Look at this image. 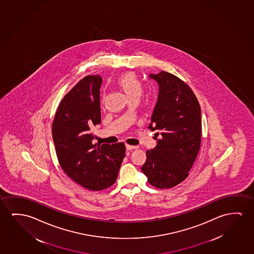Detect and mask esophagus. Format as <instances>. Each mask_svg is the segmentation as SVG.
Masks as SVG:
<instances>
[{"label":"esophagus","instance_id":"1","mask_svg":"<svg viewBox=\"0 0 254 254\" xmlns=\"http://www.w3.org/2000/svg\"><path fill=\"white\" fill-rule=\"evenodd\" d=\"M138 146H132V145H127V150H132V149H138Z\"/></svg>","mask_w":254,"mask_h":254}]
</instances>
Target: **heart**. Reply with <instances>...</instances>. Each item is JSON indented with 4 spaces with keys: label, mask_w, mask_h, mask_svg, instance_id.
<instances>
[{
    "label": "heart",
    "mask_w": 254,
    "mask_h": 254,
    "mask_svg": "<svg viewBox=\"0 0 254 254\" xmlns=\"http://www.w3.org/2000/svg\"><path fill=\"white\" fill-rule=\"evenodd\" d=\"M117 83L124 90L129 99L132 98L139 99V97L143 93L142 82L133 72L123 74L118 78Z\"/></svg>",
    "instance_id": "heart-1"
}]
</instances>
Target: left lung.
I'll list each match as a JSON object with an SVG mask.
<instances>
[{
	"label": "left lung",
	"instance_id": "1",
	"mask_svg": "<svg viewBox=\"0 0 254 254\" xmlns=\"http://www.w3.org/2000/svg\"><path fill=\"white\" fill-rule=\"evenodd\" d=\"M149 77L158 82L160 91L148 128L158 130L161 138L147 151L141 171L152 186L169 189L187 178L198 155L201 108L190 87L176 75L162 70Z\"/></svg>",
	"mask_w": 254,
	"mask_h": 254
}]
</instances>
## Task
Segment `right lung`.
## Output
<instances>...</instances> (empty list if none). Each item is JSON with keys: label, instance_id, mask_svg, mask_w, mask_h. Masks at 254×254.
<instances>
[{"label": "right lung", "instance_id": "1", "mask_svg": "<svg viewBox=\"0 0 254 254\" xmlns=\"http://www.w3.org/2000/svg\"><path fill=\"white\" fill-rule=\"evenodd\" d=\"M99 75L83 77L64 97L52 122V137L60 167L89 190L110 187L125 157L123 142L93 143L92 130L101 122Z\"/></svg>", "mask_w": 254, "mask_h": 254}]
</instances>
